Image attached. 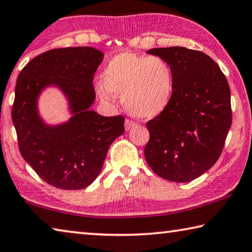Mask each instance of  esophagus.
I'll list each match as a JSON object with an SVG mask.
<instances>
[{"label":"esophagus","mask_w":252,"mask_h":252,"mask_svg":"<svg viewBox=\"0 0 252 252\" xmlns=\"http://www.w3.org/2000/svg\"><path fill=\"white\" fill-rule=\"evenodd\" d=\"M135 125H136V123L134 121H130V119H126L125 121V129L126 130H129L130 128H133Z\"/></svg>","instance_id":"esophagus-1"}]
</instances>
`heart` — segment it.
<instances>
[{"label":"heart","mask_w":252,"mask_h":252,"mask_svg":"<svg viewBox=\"0 0 252 252\" xmlns=\"http://www.w3.org/2000/svg\"><path fill=\"white\" fill-rule=\"evenodd\" d=\"M103 82L96 85L100 98L112 101L115 94L123 95L126 109L139 118L158 116L173 100L174 70L159 56L119 53L106 64Z\"/></svg>","instance_id":"heart-1"}]
</instances>
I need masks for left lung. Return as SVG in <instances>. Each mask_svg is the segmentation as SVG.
Listing matches in <instances>:
<instances>
[{
  "instance_id": "obj_1",
  "label": "left lung",
  "mask_w": 252,
  "mask_h": 252,
  "mask_svg": "<svg viewBox=\"0 0 252 252\" xmlns=\"http://www.w3.org/2000/svg\"><path fill=\"white\" fill-rule=\"evenodd\" d=\"M147 53L168 62L175 87L167 109L146 124L145 158L159 177L190 182L221 155L232 122L230 88L218 64L200 51L173 46Z\"/></svg>"
}]
</instances>
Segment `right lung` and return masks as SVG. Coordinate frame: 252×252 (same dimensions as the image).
Returning a JSON list of instances; mask_svg holds the SVG:
<instances>
[{
  "label": "right lung",
  "mask_w": 252,
  "mask_h": 252,
  "mask_svg": "<svg viewBox=\"0 0 252 252\" xmlns=\"http://www.w3.org/2000/svg\"><path fill=\"white\" fill-rule=\"evenodd\" d=\"M94 47L54 48L34 57L16 81L12 122L22 157L51 186L78 190L94 182L108 148L123 135L122 115L105 117L90 107L95 100L93 78L103 61ZM54 85L63 91L73 116L48 126L37 112L38 95Z\"/></svg>",
  "instance_id": "add662e5"
}]
</instances>
